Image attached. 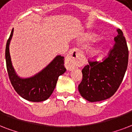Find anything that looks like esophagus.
<instances>
[{"label": "esophagus", "instance_id": "obj_1", "mask_svg": "<svg viewBox=\"0 0 132 132\" xmlns=\"http://www.w3.org/2000/svg\"><path fill=\"white\" fill-rule=\"evenodd\" d=\"M80 51L77 48H73L68 53L65 59V67L67 70L71 71L76 67V65L79 63Z\"/></svg>", "mask_w": 132, "mask_h": 132}]
</instances>
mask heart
Segmentation results:
<instances>
[{
	"mask_svg": "<svg viewBox=\"0 0 132 132\" xmlns=\"http://www.w3.org/2000/svg\"><path fill=\"white\" fill-rule=\"evenodd\" d=\"M98 38V36L96 34H90L89 35H87L85 39L88 41H94ZM103 50V46L102 45H99L96 46L95 47H94L93 49H92L91 50V54L92 56H97L98 54H99L102 50Z\"/></svg>",
	"mask_w": 132,
	"mask_h": 132,
	"instance_id": "1",
	"label": "heart"
}]
</instances>
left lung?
I'll use <instances>...</instances> for the list:
<instances>
[{
	"label": "left lung",
	"instance_id": "left-lung-1",
	"mask_svg": "<svg viewBox=\"0 0 132 132\" xmlns=\"http://www.w3.org/2000/svg\"><path fill=\"white\" fill-rule=\"evenodd\" d=\"M114 38L115 45L102 62H89L82 69V80L78 91L85 100L97 102L112 97L118 89L128 65L129 51L120 29Z\"/></svg>",
	"mask_w": 132,
	"mask_h": 132
}]
</instances>
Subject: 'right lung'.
Listing matches in <instances>:
<instances>
[{
  "instance_id": "right-lung-1",
  "label": "right lung",
  "mask_w": 132,
  "mask_h": 132,
  "mask_svg": "<svg viewBox=\"0 0 132 132\" xmlns=\"http://www.w3.org/2000/svg\"><path fill=\"white\" fill-rule=\"evenodd\" d=\"M12 29L5 49V60L8 75L12 86L20 96L31 102H41L48 99L54 90L58 78L66 71L64 57L56 56L43 69L29 78H20L16 73L10 53V41L13 36Z\"/></svg>"
}]
</instances>
